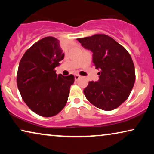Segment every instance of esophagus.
Wrapping results in <instances>:
<instances>
[{"instance_id":"34e87169","label":"esophagus","mask_w":154,"mask_h":154,"mask_svg":"<svg viewBox=\"0 0 154 154\" xmlns=\"http://www.w3.org/2000/svg\"><path fill=\"white\" fill-rule=\"evenodd\" d=\"M80 77H81V76H80V75H78V74H75V75H74L75 80H76V81H77L78 79H80Z\"/></svg>"}]
</instances>
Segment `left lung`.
I'll return each instance as SVG.
<instances>
[{
    "label": "left lung",
    "mask_w": 154,
    "mask_h": 154,
    "mask_svg": "<svg viewBox=\"0 0 154 154\" xmlns=\"http://www.w3.org/2000/svg\"><path fill=\"white\" fill-rule=\"evenodd\" d=\"M82 46L92 52V62L99 81H90L83 90L89 102L104 111H111L129 97L135 81L131 56L123 46L105 34L78 38Z\"/></svg>",
    "instance_id": "1"
}]
</instances>
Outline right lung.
I'll use <instances>...</instances> for the list:
<instances>
[{
    "label": "right lung",
    "mask_w": 154,
    "mask_h": 154,
    "mask_svg": "<svg viewBox=\"0 0 154 154\" xmlns=\"http://www.w3.org/2000/svg\"><path fill=\"white\" fill-rule=\"evenodd\" d=\"M64 57L59 40L48 36L31 45L20 60L18 89L29 109L41 116L57 115L68 100L74 76L57 75L54 70Z\"/></svg>",
    "instance_id": "1"
}]
</instances>
